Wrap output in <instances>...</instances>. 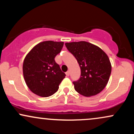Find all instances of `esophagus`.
Segmentation results:
<instances>
[{"instance_id": "1", "label": "esophagus", "mask_w": 134, "mask_h": 134, "mask_svg": "<svg viewBox=\"0 0 134 134\" xmlns=\"http://www.w3.org/2000/svg\"><path fill=\"white\" fill-rule=\"evenodd\" d=\"M65 74H66V76H69V75H70V72L67 71L65 72Z\"/></svg>"}]
</instances>
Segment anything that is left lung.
Returning <instances> with one entry per match:
<instances>
[{
  "label": "left lung",
  "mask_w": 134,
  "mask_h": 134,
  "mask_svg": "<svg viewBox=\"0 0 134 134\" xmlns=\"http://www.w3.org/2000/svg\"><path fill=\"white\" fill-rule=\"evenodd\" d=\"M65 46L76 58L81 68L79 79L73 82L75 90L87 97L102 91L111 72V63L105 52L86 41L66 43Z\"/></svg>",
  "instance_id": "obj_1"
}]
</instances>
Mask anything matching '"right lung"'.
<instances>
[{"label":"right lung","instance_id":"obj_1","mask_svg":"<svg viewBox=\"0 0 134 134\" xmlns=\"http://www.w3.org/2000/svg\"><path fill=\"white\" fill-rule=\"evenodd\" d=\"M63 46L62 41H43L35 46L26 56L23 76L28 88L35 94L48 97L58 91L65 74L55 62V57Z\"/></svg>","mask_w":134,"mask_h":134}]
</instances>
